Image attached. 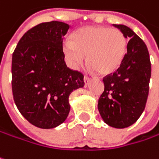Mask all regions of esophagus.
<instances>
[{"label":"esophagus","mask_w":159,"mask_h":159,"mask_svg":"<svg viewBox=\"0 0 159 159\" xmlns=\"http://www.w3.org/2000/svg\"><path fill=\"white\" fill-rule=\"evenodd\" d=\"M90 81V78L89 77H88V76H85L84 77V82H85L86 85H88V83Z\"/></svg>","instance_id":"34e87169"}]
</instances>
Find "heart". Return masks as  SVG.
<instances>
[{
	"mask_svg": "<svg viewBox=\"0 0 159 159\" xmlns=\"http://www.w3.org/2000/svg\"><path fill=\"white\" fill-rule=\"evenodd\" d=\"M128 49V40L118 29L87 26L79 29L71 41L63 43V51L74 67L81 65L87 55L88 65L98 73L107 75L119 69Z\"/></svg>",
	"mask_w": 159,
	"mask_h": 159,
	"instance_id": "obj_1",
	"label": "heart"
}]
</instances>
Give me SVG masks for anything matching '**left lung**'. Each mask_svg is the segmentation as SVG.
I'll list each match as a JSON object with an SVG mask.
<instances>
[{
	"label": "left lung",
	"mask_w": 159,
	"mask_h": 159,
	"mask_svg": "<svg viewBox=\"0 0 159 159\" xmlns=\"http://www.w3.org/2000/svg\"><path fill=\"white\" fill-rule=\"evenodd\" d=\"M129 39L126 56L113 73L103 77L104 91L98 108L108 126L116 129L134 124L144 111L149 91L151 62L145 42L131 30L113 24Z\"/></svg>",
	"instance_id": "8db88e82"
}]
</instances>
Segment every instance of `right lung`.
I'll return each instance as SVG.
<instances>
[{
    "label": "right lung",
    "mask_w": 159,
    "mask_h": 159,
    "mask_svg": "<svg viewBox=\"0 0 159 159\" xmlns=\"http://www.w3.org/2000/svg\"><path fill=\"white\" fill-rule=\"evenodd\" d=\"M70 25L52 20L31 29L12 53L11 89L20 114L35 127L52 129L67 119L70 94L84 86V75L67 67L63 37Z\"/></svg>",
    "instance_id": "obj_1"
}]
</instances>
